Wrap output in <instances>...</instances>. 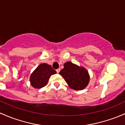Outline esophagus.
Here are the masks:
<instances>
[{
	"label": "esophagus",
	"mask_w": 125,
	"mask_h": 125,
	"mask_svg": "<svg viewBox=\"0 0 125 125\" xmlns=\"http://www.w3.org/2000/svg\"><path fill=\"white\" fill-rule=\"evenodd\" d=\"M60 69H56V72H57V73H59V72H60Z\"/></svg>",
	"instance_id": "1"
}]
</instances>
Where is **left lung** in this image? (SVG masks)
I'll use <instances>...</instances> for the list:
<instances>
[{"label": "left lung", "mask_w": 125, "mask_h": 125, "mask_svg": "<svg viewBox=\"0 0 125 125\" xmlns=\"http://www.w3.org/2000/svg\"><path fill=\"white\" fill-rule=\"evenodd\" d=\"M63 66L59 74L64 78L69 87L75 90H81L87 86L90 75L86 68L71 62H67Z\"/></svg>", "instance_id": "left-lung-1"}]
</instances>
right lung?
<instances>
[{
    "mask_svg": "<svg viewBox=\"0 0 125 125\" xmlns=\"http://www.w3.org/2000/svg\"><path fill=\"white\" fill-rule=\"evenodd\" d=\"M51 65L41 63L33 71L30 76L31 86L35 89H40L47 85L51 75L56 73Z\"/></svg>",
    "mask_w": 125,
    "mask_h": 125,
    "instance_id": "1",
    "label": "right lung"
}]
</instances>
